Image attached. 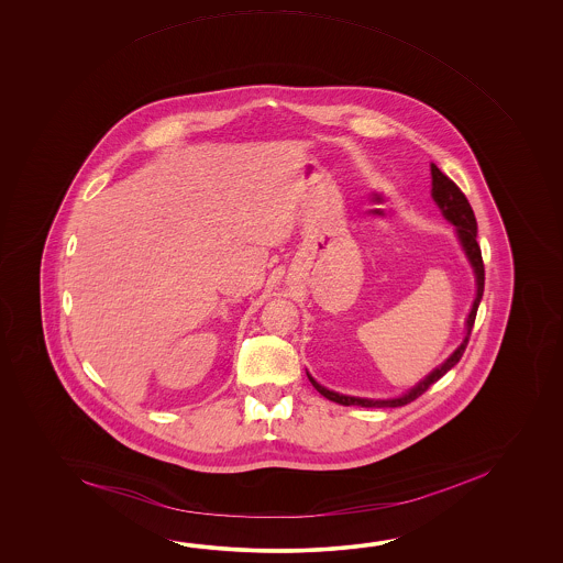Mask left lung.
Returning <instances> with one entry per match:
<instances>
[{"label": "left lung", "mask_w": 563, "mask_h": 563, "mask_svg": "<svg viewBox=\"0 0 563 563\" xmlns=\"http://www.w3.org/2000/svg\"><path fill=\"white\" fill-rule=\"evenodd\" d=\"M431 175L432 199L441 207L443 216L446 217L453 225H456L459 240L463 243V250L467 253L468 262L473 265L475 277H477V298L473 301V308H471V313H468L467 335H465L463 344L456 347L455 352L451 354V358L446 360L443 366H439L437 371L431 372V374H429L422 383L417 384L408 395L400 396V398H393V400H368V398H354V396L338 395V393H332V390L320 386V384L316 383L310 374H308V378H310V383L313 384V388H316L320 395L325 396L328 400H334L338 405L366 408L405 407L408 402L417 400L420 395H424L437 380H441L444 374L451 371L456 362L461 360V356L465 354L468 338H471V332H473V323H475V318H477L478 303H481L483 289H485V265H483L481 247H478L477 243V219H475V213H473V209H471V205H468L465 192L456 187L455 180L449 179L437 165H431Z\"/></svg>", "instance_id": "1"}]
</instances>
